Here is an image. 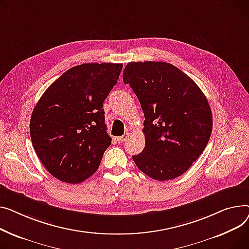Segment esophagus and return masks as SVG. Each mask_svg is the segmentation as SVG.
I'll use <instances>...</instances> for the list:
<instances>
[{
  "instance_id": "1",
  "label": "esophagus",
  "mask_w": 249,
  "mask_h": 249,
  "mask_svg": "<svg viewBox=\"0 0 249 249\" xmlns=\"http://www.w3.org/2000/svg\"><path fill=\"white\" fill-rule=\"evenodd\" d=\"M127 137H128V134L126 133V134H124V136H121V137H119V138H116V141H118L119 142H124L127 139Z\"/></svg>"
}]
</instances>
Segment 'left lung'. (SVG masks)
<instances>
[{
  "label": "left lung",
  "instance_id": "1",
  "mask_svg": "<svg viewBox=\"0 0 249 249\" xmlns=\"http://www.w3.org/2000/svg\"><path fill=\"white\" fill-rule=\"evenodd\" d=\"M144 114L145 145L133 156L154 180L181 176L201 156L212 131V112L199 86L167 62H129L124 71Z\"/></svg>",
  "mask_w": 249,
  "mask_h": 249
}]
</instances>
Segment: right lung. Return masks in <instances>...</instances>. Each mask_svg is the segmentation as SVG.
Returning <instances> with one entry per match:
<instances>
[{
  "label": "right lung",
  "instance_id": "obj_1",
  "mask_svg": "<svg viewBox=\"0 0 249 249\" xmlns=\"http://www.w3.org/2000/svg\"><path fill=\"white\" fill-rule=\"evenodd\" d=\"M122 63H85L68 69L43 93L30 121L33 148L56 179L77 184L99 167L111 143L104 101Z\"/></svg>",
  "mask_w": 249,
  "mask_h": 249
}]
</instances>
